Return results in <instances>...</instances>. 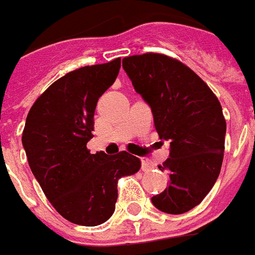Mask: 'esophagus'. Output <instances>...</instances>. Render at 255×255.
Segmentation results:
<instances>
[{"instance_id": "34e87169", "label": "esophagus", "mask_w": 255, "mask_h": 255, "mask_svg": "<svg viewBox=\"0 0 255 255\" xmlns=\"http://www.w3.org/2000/svg\"><path fill=\"white\" fill-rule=\"evenodd\" d=\"M153 167H155L153 166V163L150 160H148L146 157H142V159H141V168H142V171H149L152 170Z\"/></svg>"}]
</instances>
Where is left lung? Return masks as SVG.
Segmentation results:
<instances>
[{
    "label": "left lung",
    "mask_w": 255,
    "mask_h": 255,
    "mask_svg": "<svg viewBox=\"0 0 255 255\" xmlns=\"http://www.w3.org/2000/svg\"><path fill=\"white\" fill-rule=\"evenodd\" d=\"M122 66L149 105L160 140L170 141L166 190L152 197L161 212L181 215L205 198L220 174L226 120L205 81L181 61L159 53L126 57Z\"/></svg>",
    "instance_id": "8db88e82"
}]
</instances>
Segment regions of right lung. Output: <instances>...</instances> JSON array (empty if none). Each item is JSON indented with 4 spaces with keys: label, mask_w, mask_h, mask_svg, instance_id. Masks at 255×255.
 Returning <instances> with one entry per match:
<instances>
[{
    "label": "right lung",
    "mask_w": 255,
    "mask_h": 255,
    "mask_svg": "<svg viewBox=\"0 0 255 255\" xmlns=\"http://www.w3.org/2000/svg\"><path fill=\"white\" fill-rule=\"evenodd\" d=\"M121 58L83 66L54 81L35 100L23 130L32 174L54 209L79 226L113 216L118 181L140 170L138 157L122 150L107 156L87 148L94 135L98 100L120 73Z\"/></svg>",
    "instance_id": "1"
}]
</instances>
